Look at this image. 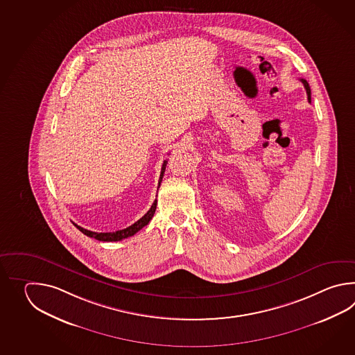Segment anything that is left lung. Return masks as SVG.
Masks as SVG:
<instances>
[{"label": "left lung", "mask_w": 355, "mask_h": 355, "mask_svg": "<svg viewBox=\"0 0 355 355\" xmlns=\"http://www.w3.org/2000/svg\"><path fill=\"white\" fill-rule=\"evenodd\" d=\"M302 83H303V86H304V89H306V92H307V98H309V103H311V89H309V85L306 80H303L301 78Z\"/></svg>", "instance_id": "8db88e82"}]
</instances>
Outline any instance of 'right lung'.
<instances>
[{
    "label": "right lung",
    "mask_w": 355,
    "mask_h": 355,
    "mask_svg": "<svg viewBox=\"0 0 355 355\" xmlns=\"http://www.w3.org/2000/svg\"><path fill=\"white\" fill-rule=\"evenodd\" d=\"M166 164L167 161L165 159V161H164V164H162V167H161L159 188V185H161V181H162L164 173H165V170H166ZM156 205H157V200H155V202H153V204L151 205V208H150V211H147L142 218L138 219L136 223H133L132 226L127 227V228L121 230V231H115V232H92V231L85 230L83 227L77 226V225H75V226L77 227V228H78L83 234H86V236H89V237H92V239H96L98 241H121L123 239H127V237H130V236L136 234L139 230H142L144 226H147V225L150 223V220H151L152 217H153V214H155V211H156Z\"/></svg>",
    "instance_id": "obj_1"
}]
</instances>
